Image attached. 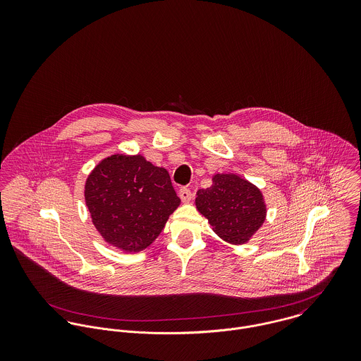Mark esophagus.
Segmentation results:
<instances>
[{"label":"esophagus","instance_id":"esophagus-1","mask_svg":"<svg viewBox=\"0 0 361 361\" xmlns=\"http://www.w3.org/2000/svg\"><path fill=\"white\" fill-rule=\"evenodd\" d=\"M179 197H180V200L183 203H189L193 199V195H192V192L188 188H180L179 189Z\"/></svg>","mask_w":361,"mask_h":361}]
</instances>
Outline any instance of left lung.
I'll return each mask as SVG.
<instances>
[{"instance_id": "obj_1", "label": "left lung", "mask_w": 361, "mask_h": 361, "mask_svg": "<svg viewBox=\"0 0 361 361\" xmlns=\"http://www.w3.org/2000/svg\"><path fill=\"white\" fill-rule=\"evenodd\" d=\"M196 208L212 231L231 245L247 243L267 216L261 190L235 173H215L212 185L197 192Z\"/></svg>"}]
</instances>
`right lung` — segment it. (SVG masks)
Returning <instances> with one entry per match:
<instances>
[{
    "mask_svg": "<svg viewBox=\"0 0 361 361\" xmlns=\"http://www.w3.org/2000/svg\"><path fill=\"white\" fill-rule=\"evenodd\" d=\"M85 200L104 240L125 253L147 249L180 204L168 171L140 154L100 161L86 179Z\"/></svg>",
    "mask_w": 361,
    "mask_h": 361,
    "instance_id": "obj_1",
    "label": "right lung"
}]
</instances>
